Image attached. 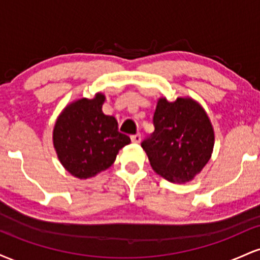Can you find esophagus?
Returning a JSON list of instances; mask_svg holds the SVG:
<instances>
[{
	"mask_svg": "<svg viewBox=\"0 0 260 260\" xmlns=\"http://www.w3.org/2000/svg\"><path fill=\"white\" fill-rule=\"evenodd\" d=\"M131 139H132L133 143H137V144H138V143H140V140H142V137H140L139 133H137V134H134V136L131 137Z\"/></svg>",
	"mask_w": 260,
	"mask_h": 260,
	"instance_id": "34e87169",
	"label": "esophagus"
}]
</instances>
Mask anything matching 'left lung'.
Masks as SVG:
<instances>
[{
	"mask_svg": "<svg viewBox=\"0 0 260 260\" xmlns=\"http://www.w3.org/2000/svg\"><path fill=\"white\" fill-rule=\"evenodd\" d=\"M155 131L143 140L151 168L174 183L192 181L213 154L215 134L208 113L198 101L180 96L157 100Z\"/></svg>",
	"mask_w": 260,
	"mask_h": 260,
	"instance_id": "1",
	"label": "left lung"
}]
</instances>
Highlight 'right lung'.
<instances>
[{
    "label": "right lung",
    "mask_w": 260,
    "mask_h": 260,
    "mask_svg": "<svg viewBox=\"0 0 260 260\" xmlns=\"http://www.w3.org/2000/svg\"><path fill=\"white\" fill-rule=\"evenodd\" d=\"M105 95L74 100L59 113L52 142L62 166L74 177L86 180L115 162L120 149L131 138L118 132L117 121L103 112Z\"/></svg>",
    "instance_id": "obj_1"
}]
</instances>
